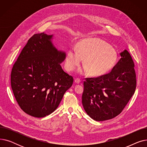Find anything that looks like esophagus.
Segmentation results:
<instances>
[{
    "label": "esophagus",
    "mask_w": 147,
    "mask_h": 147,
    "mask_svg": "<svg viewBox=\"0 0 147 147\" xmlns=\"http://www.w3.org/2000/svg\"><path fill=\"white\" fill-rule=\"evenodd\" d=\"M81 80L79 79H76L74 80V82L76 83V84H79L80 83Z\"/></svg>",
    "instance_id": "34e87169"
}]
</instances>
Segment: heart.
I'll list each match as a JSON object with an SVG mask.
<instances>
[{"label": "heart", "mask_w": 147, "mask_h": 147, "mask_svg": "<svg viewBox=\"0 0 147 147\" xmlns=\"http://www.w3.org/2000/svg\"><path fill=\"white\" fill-rule=\"evenodd\" d=\"M84 68L80 69L82 74L89 72L90 76H99L113 68L117 62V53L109 43L98 38H87L77 45V50L69 49L65 57V68L73 71L80 66L82 59Z\"/></svg>", "instance_id": "obj_1"}]
</instances>
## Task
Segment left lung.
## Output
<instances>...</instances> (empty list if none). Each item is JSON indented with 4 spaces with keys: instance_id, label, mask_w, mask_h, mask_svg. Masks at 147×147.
<instances>
[{
    "instance_id": "left-lung-1",
    "label": "left lung",
    "mask_w": 147,
    "mask_h": 147,
    "mask_svg": "<svg viewBox=\"0 0 147 147\" xmlns=\"http://www.w3.org/2000/svg\"><path fill=\"white\" fill-rule=\"evenodd\" d=\"M110 73L84 82L82 104L96 121L110 120L120 114L135 93L136 79L134 63L127 50Z\"/></svg>"
}]
</instances>
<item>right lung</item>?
<instances>
[{
    "mask_svg": "<svg viewBox=\"0 0 147 147\" xmlns=\"http://www.w3.org/2000/svg\"><path fill=\"white\" fill-rule=\"evenodd\" d=\"M52 37L44 33L34 34L11 71L15 99L23 111L34 117H44L55 111L73 82L60 64L66 54L53 46Z\"/></svg>",
    "mask_w": 147,
    "mask_h": 147,
    "instance_id": "1",
    "label": "right lung"
}]
</instances>
